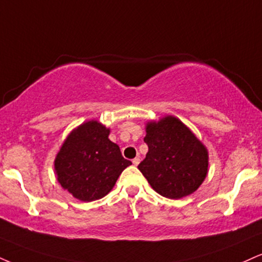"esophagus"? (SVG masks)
<instances>
[{
	"label": "esophagus",
	"mask_w": 262,
	"mask_h": 262,
	"mask_svg": "<svg viewBox=\"0 0 262 262\" xmlns=\"http://www.w3.org/2000/svg\"><path fill=\"white\" fill-rule=\"evenodd\" d=\"M139 162H140V159H139V157H135V159L133 160V165H134V166H138V165H139Z\"/></svg>",
	"instance_id": "obj_1"
}]
</instances>
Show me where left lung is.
I'll use <instances>...</instances> for the list:
<instances>
[{
	"instance_id": "left-lung-1",
	"label": "left lung",
	"mask_w": 262,
	"mask_h": 262,
	"mask_svg": "<svg viewBox=\"0 0 262 262\" xmlns=\"http://www.w3.org/2000/svg\"><path fill=\"white\" fill-rule=\"evenodd\" d=\"M144 141L149 151L138 168L160 195L181 199L205 181L209 152L178 118L166 116L159 122H147Z\"/></svg>"
}]
</instances>
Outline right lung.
I'll return each instance as SVG.
<instances>
[{"label": "right lung", "instance_id": "add662e5", "mask_svg": "<svg viewBox=\"0 0 262 262\" xmlns=\"http://www.w3.org/2000/svg\"><path fill=\"white\" fill-rule=\"evenodd\" d=\"M110 129L88 121L73 129L55 159L61 187L81 201H94L115 187L123 169L132 165L117 144L108 139Z\"/></svg>", "mask_w": 262, "mask_h": 262}]
</instances>
